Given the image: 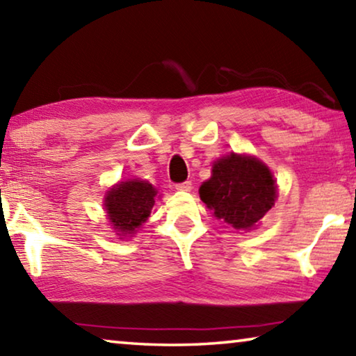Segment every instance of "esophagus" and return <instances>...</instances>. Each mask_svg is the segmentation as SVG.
Wrapping results in <instances>:
<instances>
[{
	"mask_svg": "<svg viewBox=\"0 0 356 356\" xmlns=\"http://www.w3.org/2000/svg\"><path fill=\"white\" fill-rule=\"evenodd\" d=\"M176 188L180 190V191H190L191 190V182H190V180H185V182H182V184H177Z\"/></svg>",
	"mask_w": 356,
	"mask_h": 356,
	"instance_id": "esophagus-1",
	"label": "esophagus"
}]
</instances>
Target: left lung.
Masks as SVG:
<instances>
[{
  "mask_svg": "<svg viewBox=\"0 0 356 356\" xmlns=\"http://www.w3.org/2000/svg\"><path fill=\"white\" fill-rule=\"evenodd\" d=\"M200 196L216 218L237 231H250L272 209L276 185L262 161L232 154L213 165Z\"/></svg>",
  "mask_w": 356,
  "mask_h": 356,
  "instance_id": "1",
  "label": "left lung"
}]
</instances>
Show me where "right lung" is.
I'll list each match as a JSON object with an SVG mask.
<instances>
[{
    "label": "right lung",
    "mask_w": 356,
    "mask_h": 356,
    "mask_svg": "<svg viewBox=\"0 0 356 356\" xmlns=\"http://www.w3.org/2000/svg\"><path fill=\"white\" fill-rule=\"evenodd\" d=\"M156 191L143 180L120 182L105 197V207L111 225L120 234H131L146 221L154 207Z\"/></svg>",
    "instance_id": "obj_1"
}]
</instances>
